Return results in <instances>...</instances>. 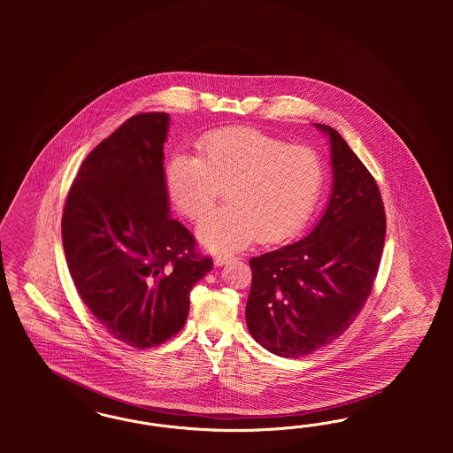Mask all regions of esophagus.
<instances>
[{
  "instance_id": "34e87169",
  "label": "esophagus",
  "mask_w": 453,
  "mask_h": 453,
  "mask_svg": "<svg viewBox=\"0 0 453 453\" xmlns=\"http://www.w3.org/2000/svg\"><path fill=\"white\" fill-rule=\"evenodd\" d=\"M233 259V256H218V257L214 259V264H216V265H224V264H229Z\"/></svg>"
}]
</instances>
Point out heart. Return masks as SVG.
<instances>
[{
	"label": "heart",
	"instance_id": "b5f03b06",
	"mask_svg": "<svg viewBox=\"0 0 453 453\" xmlns=\"http://www.w3.org/2000/svg\"><path fill=\"white\" fill-rule=\"evenodd\" d=\"M324 176L312 146L224 127L199 139L197 156L174 154L165 179L173 206L189 220L201 219L224 188L227 203L199 222L197 239L214 252H234L256 235L277 242L296 233L314 211Z\"/></svg>",
	"mask_w": 453,
	"mask_h": 453
}]
</instances>
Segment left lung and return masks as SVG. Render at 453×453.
Here are the masks:
<instances>
[{
  "label": "left lung",
  "mask_w": 453,
  "mask_h": 453,
  "mask_svg": "<svg viewBox=\"0 0 453 453\" xmlns=\"http://www.w3.org/2000/svg\"><path fill=\"white\" fill-rule=\"evenodd\" d=\"M329 206L301 241L252 257L246 322L275 356H309L341 337L371 296L382 259L385 209L369 169L327 124Z\"/></svg>",
  "instance_id": "8db88e82"
}]
</instances>
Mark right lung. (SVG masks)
Wrapping results in <instances>:
<instances>
[{"instance_id":"add662e5","label":"right lung","mask_w":453,"mask_h":453,"mask_svg":"<svg viewBox=\"0 0 453 453\" xmlns=\"http://www.w3.org/2000/svg\"><path fill=\"white\" fill-rule=\"evenodd\" d=\"M167 112H139L86 156L66 197L61 233L69 274L97 322L150 349L184 327L192 286L212 269L169 218Z\"/></svg>"}]
</instances>
